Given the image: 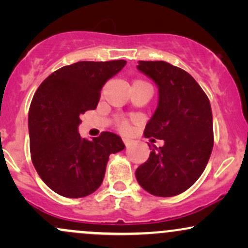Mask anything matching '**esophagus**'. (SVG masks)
<instances>
[{"mask_svg": "<svg viewBox=\"0 0 248 248\" xmlns=\"http://www.w3.org/2000/svg\"><path fill=\"white\" fill-rule=\"evenodd\" d=\"M122 141H124V143L126 144L127 147L130 146V144H132V142H133L132 139H129V138H122Z\"/></svg>", "mask_w": 248, "mask_h": 248, "instance_id": "obj_1", "label": "esophagus"}]
</instances>
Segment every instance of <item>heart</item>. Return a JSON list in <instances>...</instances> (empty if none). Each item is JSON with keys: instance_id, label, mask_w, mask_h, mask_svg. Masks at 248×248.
I'll return each mask as SVG.
<instances>
[{"instance_id": "obj_1", "label": "heart", "mask_w": 248, "mask_h": 248, "mask_svg": "<svg viewBox=\"0 0 248 248\" xmlns=\"http://www.w3.org/2000/svg\"><path fill=\"white\" fill-rule=\"evenodd\" d=\"M120 128H122V129H127V128H128L127 122H124V121L120 122Z\"/></svg>"}]
</instances>
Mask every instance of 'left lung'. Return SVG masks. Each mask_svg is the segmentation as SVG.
Instances as JSON below:
<instances>
[{
    "instance_id": "8db88e82",
    "label": "left lung",
    "mask_w": 248,
    "mask_h": 248,
    "mask_svg": "<svg viewBox=\"0 0 248 248\" xmlns=\"http://www.w3.org/2000/svg\"><path fill=\"white\" fill-rule=\"evenodd\" d=\"M138 70L158 87L157 108L144 136L160 139L164 144L150 148L149 158L135 176L152 195L172 197L189 189L209 162L213 148L211 105L198 82L177 66L140 61Z\"/></svg>"
}]
</instances>
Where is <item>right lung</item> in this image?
Instances as JSON below:
<instances>
[{"instance_id": "add662e5", "label": "right lung", "mask_w": 248, "mask_h": 248, "mask_svg": "<svg viewBox=\"0 0 248 248\" xmlns=\"http://www.w3.org/2000/svg\"><path fill=\"white\" fill-rule=\"evenodd\" d=\"M126 61L78 62L62 67L37 88L29 109L33 167L51 190L69 198L91 195L101 186L110 154L124 149L121 138L102 132L92 140L78 133L80 115L95 109L100 91Z\"/></svg>"}]
</instances>
